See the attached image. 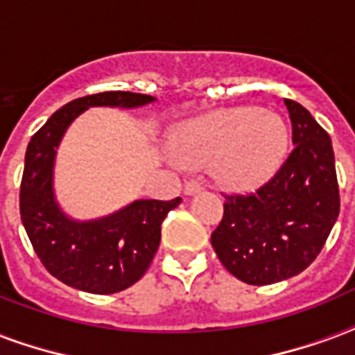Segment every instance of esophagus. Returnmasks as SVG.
I'll return each instance as SVG.
<instances>
[{"label":"esophagus","instance_id":"obj_1","mask_svg":"<svg viewBox=\"0 0 355 355\" xmlns=\"http://www.w3.org/2000/svg\"><path fill=\"white\" fill-rule=\"evenodd\" d=\"M203 191V183L198 180H191L185 183V194H196V192Z\"/></svg>","mask_w":355,"mask_h":355}]
</instances>
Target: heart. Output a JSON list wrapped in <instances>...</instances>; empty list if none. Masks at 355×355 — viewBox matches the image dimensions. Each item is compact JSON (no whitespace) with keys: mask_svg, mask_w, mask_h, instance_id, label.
I'll return each mask as SVG.
<instances>
[{"mask_svg":"<svg viewBox=\"0 0 355 355\" xmlns=\"http://www.w3.org/2000/svg\"><path fill=\"white\" fill-rule=\"evenodd\" d=\"M289 131L274 112L237 107L183 123L174 135V152L189 166L215 163L222 185L248 191L270 178L285 159Z\"/></svg>","mask_w":355,"mask_h":355,"instance_id":"b5f03b06","label":"heart"}]
</instances>
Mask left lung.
Here are the masks:
<instances>
[{
    "mask_svg": "<svg viewBox=\"0 0 355 355\" xmlns=\"http://www.w3.org/2000/svg\"><path fill=\"white\" fill-rule=\"evenodd\" d=\"M295 148L254 192L224 194L211 233L220 263L248 285H270L306 270L326 244L340 209L331 139L307 109L285 100Z\"/></svg>",
    "mask_w": 355,
    "mask_h": 355,
    "instance_id": "left-lung-1",
    "label": "left lung"
}]
</instances>
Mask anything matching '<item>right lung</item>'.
Instances as JSON below:
<instances>
[{
    "label": "right lung",
    "mask_w": 355,
    "mask_h": 355,
    "mask_svg": "<svg viewBox=\"0 0 355 355\" xmlns=\"http://www.w3.org/2000/svg\"><path fill=\"white\" fill-rule=\"evenodd\" d=\"M153 98L137 92H100L66 103L31 137L20 183V216L46 270L73 289L112 295L144 276L161 243V224L174 200H139L96 222L68 220L51 189L55 148L66 128L90 105L137 107Z\"/></svg>",
    "instance_id": "obj_1"
}]
</instances>
